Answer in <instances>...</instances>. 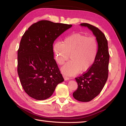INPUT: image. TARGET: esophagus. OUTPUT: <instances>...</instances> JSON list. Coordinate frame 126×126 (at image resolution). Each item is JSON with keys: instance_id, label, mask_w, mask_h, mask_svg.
I'll list each match as a JSON object with an SVG mask.
<instances>
[{"instance_id": "34e87169", "label": "esophagus", "mask_w": 126, "mask_h": 126, "mask_svg": "<svg viewBox=\"0 0 126 126\" xmlns=\"http://www.w3.org/2000/svg\"><path fill=\"white\" fill-rule=\"evenodd\" d=\"M63 78H64V80H68L69 79V78H68V77H66V76L65 75H63Z\"/></svg>"}]
</instances>
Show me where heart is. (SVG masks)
<instances>
[{
  "mask_svg": "<svg viewBox=\"0 0 126 126\" xmlns=\"http://www.w3.org/2000/svg\"><path fill=\"white\" fill-rule=\"evenodd\" d=\"M57 62L62 65L70 54L71 60L62 68L63 73L73 76L79 71L85 72L93 65L98 54V46L94 36L87 37L81 33H75L66 37L63 44L56 42L53 46Z\"/></svg>",
  "mask_w": 126,
  "mask_h": 126,
  "instance_id": "b5f03b06",
  "label": "heart"
}]
</instances>
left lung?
<instances>
[{"instance_id":"obj_1","label":"left lung","mask_w":126,"mask_h":126,"mask_svg":"<svg viewBox=\"0 0 126 126\" xmlns=\"http://www.w3.org/2000/svg\"><path fill=\"white\" fill-rule=\"evenodd\" d=\"M80 25L93 32L98 46L97 56L93 65L86 73L75 78L78 88L73 93L74 98L79 101L88 102L100 93L107 80L109 54L108 41L102 32L89 24Z\"/></svg>"}]
</instances>
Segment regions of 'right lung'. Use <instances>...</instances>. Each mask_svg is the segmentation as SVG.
Listing matches in <instances>:
<instances>
[{"instance_id": "add662e5", "label": "right lung", "mask_w": 126, "mask_h": 126, "mask_svg": "<svg viewBox=\"0 0 126 126\" xmlns=\"http://www.w3.org/2000/svg\"><path fill=\"white\" fill-rule=\"evenodd\" d=\"M71 25L41 20L22 36L18 50V74L25 92L36 100L51 96L64 81L54 58L53 44Z\"/></svg>"}]
</instances>
